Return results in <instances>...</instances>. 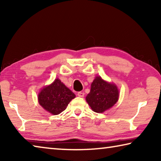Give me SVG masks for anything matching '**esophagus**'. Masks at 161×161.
Listing matches in <instances>:
<instances>
[{
    "mask_svg": "<svg viewBox=\"0 0 161 161\" xmlns=\"http://www.w3.org/2000/svg\"><path fill=\"white\" fill-rule=\"evenodd\" d=\"M77 96H78V97H84V92H78V93H77Z\"/></svg>",
    "mask_w": 161,
    "mask_h": 161,
    "instance_id": "34e87169",
    "label": "esophagus"
}]
</instances>
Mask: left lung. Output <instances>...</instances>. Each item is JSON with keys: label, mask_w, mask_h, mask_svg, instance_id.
Here are the masks:
<instances>
[{"label": "left lung", "mask_w": 161, "mask_h": 161, "mask_svg": "<svg viewBox=\"0 0 161 161\" xmlns=\"http://www.w3.org/2000/svg\"><path fill=\"white\" fill-rule=\"evenodd\" d=\"M119 92L116 84L96 77L91 84L90 92L86 101L92 109L97 113H103L118 102Z\"/></svg>", "instance_id": "8db88e82"}]
</instances>
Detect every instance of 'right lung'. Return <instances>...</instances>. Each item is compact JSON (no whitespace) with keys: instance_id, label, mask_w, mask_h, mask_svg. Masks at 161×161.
Returning <instances> with one entry per match:
<instances>
[{"instance_id":"right-lung-1","label":"right lung","mask_w":161,"mask_h":161,"mask_svg":"<svg viewBox=\"0 0 161 161\" xmlns=\"http://www.w3.org/2000/svg\"><path fill=\"white\" fill-rule=\"evenodd\" d=\"M75 94L68 89L59 79L41 89L38 94L40 105L49 113L58 115L66 109Z\"/></svg>"}]
</instances>
